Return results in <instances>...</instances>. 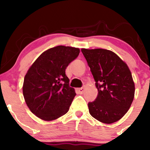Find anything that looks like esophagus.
I'll list each match as a JSON object with an SVG mask.
<instances>
[{
	"label": "esophagus",
	"instance_id": "34e87169",
	"mask_svg": "<svg viewBox=\"0 0 150 150\" xmlns=\"http://www.w3.org/2000/svg\"><path fill=\"white\" fill-rule=\"evenodd\" d=\"M84 91H85V88L83 87H81V88H78L77 89V92H79V94H83Z\"/></svg>",
	"mask_w": 150,
	"mask_h": 150
}]
</instances>
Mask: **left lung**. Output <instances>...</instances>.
Listing matches in <instances>:
<instances>
[{
	"instance_id": "left-lung-1",
	"label": "left lung",
	"mask_w": 150,
	"mask_h": 150,
	"mask_svg": "<svg viewBox=\"0 0 150 150\" xmlns=\"http://www.w3.org/2000/svg\"><path fill=\"white\" fill-rule=\"evenodd\" d=\"M95 80L98 95L89 102V113L101 123L119 120L131 106L135 83L128 66L118 55L103 49H82Z\"/></svg>"
}]
</instances>
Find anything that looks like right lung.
Instances as JSON below:
<instances>
[{
    "label": "right lung",
    "mask_w": 150,
    "mask_h": 150,
    "mask_svg": "<svg viewBox=\"0 0 150 150\" xmlns=\"http://www.w3.org/2000/svg\"><path fill=\"white\" fill-rule=\"evenodd\" d=\"M80 53L78 48L57 46L43 52L27 70L22 92L27 106L41 119L56 120L68 111L75 89L65 69Z\"/></svg>",
    "instance_id": "1"
}]
</instances>
